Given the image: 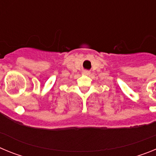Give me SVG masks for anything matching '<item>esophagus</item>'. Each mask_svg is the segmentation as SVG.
Masks as SVG:
<instances>
[{
  "label": "esophagus",
  "mask_w": 156,
  "mask_h": 156,
  "mask_svg": "<svg viewBox=\"0 0 156 156\" xmlns=\"http://www.w3.org/2000/svg\"><path fill=\"white\" fill-rule=\"evenodd\" d=\"M83 75H85V76H88V75H90V73L89 71H87V70H84V71H83L82 73Z\"/></svg>",
  "instance_id": "34e87169"
}]
</instances>
